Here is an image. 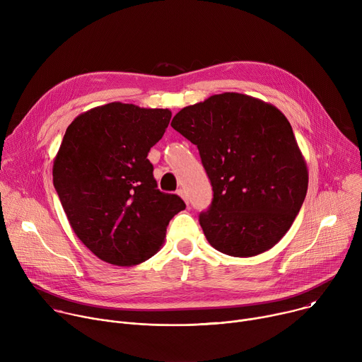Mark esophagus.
I'll list each match as a JSON object with an SVG mask.
<instances>
[{"label":"esophagus","instance_id":"34e87169","mask_svg":"<svg viewBox=\"0 0 362 362\" xmlns=\"http://www.w3.org/2000/svg\"><path fill=\"white\" fill-rule=\"evenodd\" d=\"M177 194H179L186 203H189V197H187V193H186L185 189H179V190H177Z\"/></svg>","mask_w":362,"mask_h":362}]
</instances>
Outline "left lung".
Segmentation results:
<instances>
[{"label":"left lung","instance_id":"obj_1","mask_svg":"<svg viewBox=\"0 0 362 362\" xmlns=\"http://www.w3.org/2000/svg\"><path fill=\"white\" fill-rule=\"evenodd\" d=\"M172 127L197 146L214 199L199 215L219 252L259 255L289 230L308 190V169L288 119L239 93L215 94L182 109Z\"/></svg>","mask_w":362,"mask_h":362}]
</instances>
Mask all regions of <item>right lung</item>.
Returning <instances> with one entry per match:
<instances>
[{
  "label": "right lung",
  "mask_w": 362,
  "mask_h": 362,
  "mask_svg": "<svg viewBox=\"0 0 362 362\" xmlns=\"http://www.w3.org/2000/svg\"><path fill=\"white\" fill-rule=\"evenodd\" d=\"M172 112L109 103L73 120L54 159L53 182L77 238L101 261L132 267L156 253L185 202L158 189L150 147Z\"/></svg>",
  "instance_id": "1"
}]
</instances>
